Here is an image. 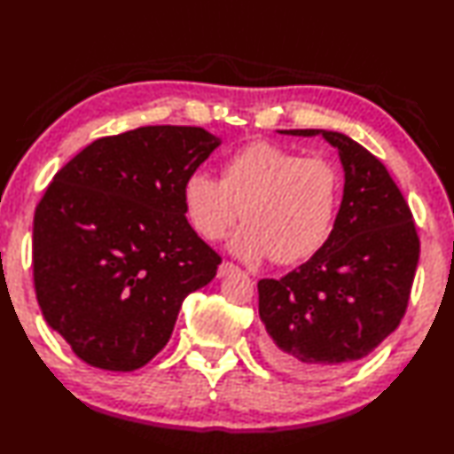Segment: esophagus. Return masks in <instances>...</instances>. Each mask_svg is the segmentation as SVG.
<instances>
[{"label":"esophagus","mask_w":454,"mask_h":454,"mask_svg":"<svg viewBox=\"0 0 454 454\" xmlns=\"http://www.w3.org/2000/svg\"><path fill=\"white\" fill-rule=\"evenodd\" d=\"M237 271H240L239 265H235L233 262H223V263L219 265V270H217V278H227V275L237 273Z\"/></svg>","instance_id":"esophagus-1"}]
</instances>
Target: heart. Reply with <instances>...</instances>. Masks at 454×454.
<instances>
[{
	"label": "heart",
	"mask_w": 454,
	"mask_h": 454,
	"mask_svg": "<svg viewBox=\"0 0 454 454\" xmlns=\"http://www.w3.org/2000/svg\"><path fill=\"white\" fill-rule=\"evenodd\" d=\"M340 202L337 169L256 140L221 165V181L192 171L183 183L186 217L206 240H221L242 215L231 242L245 260L268 256L281 265L312 258L333 233Z\"/></svg>",
	"instance_id": "1"
}]
</instances>
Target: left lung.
<instances>
[{"label":"left lung","mask_w":454,"mask_h":454,"mask_svg":"<svg viewBox=\"0 0 454 454\" xmlns=\"http://www.w3.org/2000/svg\"><path fill=\"white\" fill-rule=\"evenodd\" d=\"M281 132H322L345 168V194L327 245L281 279L258 283L265 360L298 378H319L368 356L399 327L419 239L403 192L372 152L333 130Z\"/></svg>","instance_id":"1"}]
</instances>
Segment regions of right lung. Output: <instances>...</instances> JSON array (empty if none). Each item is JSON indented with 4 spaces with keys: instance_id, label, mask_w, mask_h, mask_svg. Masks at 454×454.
I'll return each instance as SVG.
<instances>
[{
    "instance_id": "obj_1",
    "label": "right lung",
    "mask_w": 454,
    "mask_h": 454,
    "mask_svg": "<svg viewBox=\"0 0 454 454\" xmlns=\"http://www.w3.org/2000/svg\"><path fill=\"white\" fill-rule=\"evenodd\" d=\"M219 146L202 127L98 138L53 175L35 212L42 314L81 360L132 372L168 345L181 304L221 256L186 221L183 183Z\"/></svg>"
}]
</instances>
